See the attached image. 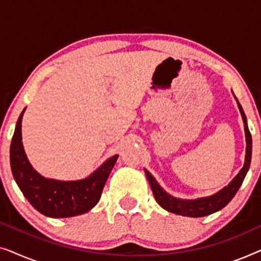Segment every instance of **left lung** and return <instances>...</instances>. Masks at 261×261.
<instances>
[{"label":"left lung","instance_id":"1","mask_svg":"<svg viewBox=\"0 0 261 261\" xmlns=\"http://www.w3.org/2000/svg\"><path fill=\"white\" fill-rule=\"evenodd\" d=\"M237 102H238L239 110H240L241 113L242 121H244L246 144H247L246 145L245 164H244V167L240 170V172L235 176L234 179L231 180L227 187H224L222 190L216 192V194L208 196V197H201L196 199H180L167 194V192L158 184V181L155 180V178L145 169L146 177H147L149 185H151V189L153 191V195H154L155 201L158 202V204L162 206V208H164L170 213L177 214V215L188 216V217H203V216H208L210 214L219 212V210L224 208V206H226L228 203L233 199L235 194H237L239 190V188L241 187L246 174H247L249 165H251V158H252V137L247 126V119H246L244 109H242V107L240 103H239L238 99Z\"/></svg>","mask_w":261,"mask_h":261}]
</instances>
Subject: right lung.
I'll return each mask as SVG.
<instances>
[{"instance_id":"1","label":"right lung","mask_w":261,"mask_h":261,"mask_svg":"<svg viewBox=\"0 0 261 261\" xmlns=\"http://www.w3.org/2000/svg\"><path fill=\"white\" fill-rule=\"evenodd\" d=\"M24 109L19 116L10 144V167L28 202L42 215L62 219L88 213L101 198L103 188L119 155L106 160L90 176L80 180H57L42 177L28 162L21 137V122Z\"/></svg>"}]
</instances>
